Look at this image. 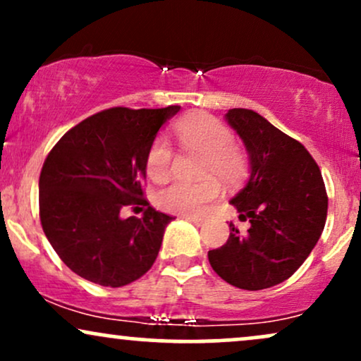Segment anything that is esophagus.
Wrapping results in <instances>:
<instances>
[{
  "mask_svg": "<svg viewBox=\"0 0 361 361\" xmlns=\"http://www.w3.org/2000/svg\"><path fill=\"white\" fill-rule=\"evenodd\" d=\"M183 219H186L188 222H193L195 226H204V219L202 217H195V215H183Z\"/></svg>",
  "mask_w": 361,
  "mask_h": 361,
  "instance_id": "34e87169",
  "label": "esophagus"
}]
</instances>
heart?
<instances>
[{
    "label": "heart",
    "mask_w": 361,
    "mask_h": 361,
    "mask_svg": "<svg viewBox=\"0 0 361 361\" xmlns=\"http://www.w3.org/2000/svg\"><path fill=\"white\" fill-rule=\"evenodd\" d=\"M175 134L185 151L202 152L198 175L204 180L188 183L169 181L156 192V204L166 212L197 215L219 195V182L234 185L243 180L247 161L226 123L207 114H192L178 120ZM173 164V149L164 137H156L147 149L146 171L151 180H164Z\"/></svg>",
    "instance_id": "heart-1"
}]
</instances>
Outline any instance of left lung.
Masks as SVG:
<instances>
[{"label":"left lung","instance_id":"1","mask_svg":"<svg viewBox=\"0 0 361 361\" xmlns=\"http://www.w3.org/2000/svg\"><path fill=\"white\" fill-rule=\"evenodd\" d=\"M226 118L250 152L251 176L231 204L251 226L241 234L231 222L227 243L209 251L210 267L238 288H270L299 270L321 238L324 180L307 149L259 114L233 109Z\"/></svg>","mask_w":361,"mask_h":361}]
</instances>
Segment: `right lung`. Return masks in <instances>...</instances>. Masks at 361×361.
<instances>
[{"mask_svg": "<svg viewBox=\"0 0 361 361\" xmlns=\"http://www.w3.org/2000/svg\"><path fill=\"white\" fill-rule=\"evenodd\" d=\"M180 106L98 111L66 132L39 180L40 224L54 251L81 279L123 287L151 270L171 215L144 198L146 154ZM126 206L145 210L122 219Z\"/></svg>", "mask_w": 361, "mask_h": 361, "instance_id": "right-lung-1", "label": "right lung"}]
</instances>
